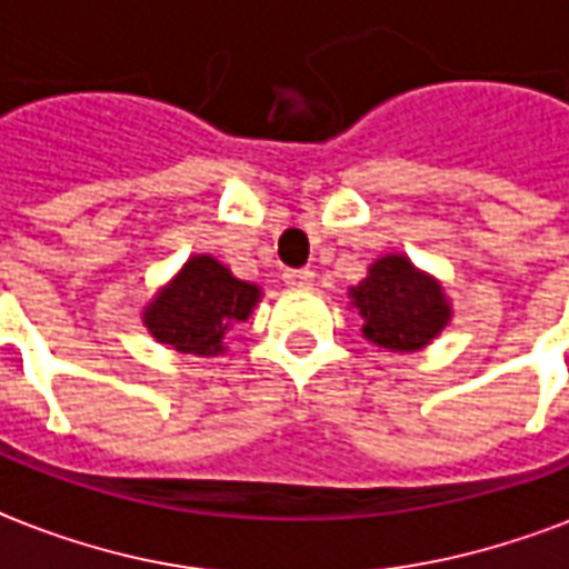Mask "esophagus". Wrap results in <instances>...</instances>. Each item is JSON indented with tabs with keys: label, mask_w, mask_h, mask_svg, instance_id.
<instances>
[{
	"label": "esophagus",
	"mask_w": 569,
	"mask_h": 569,
	"mask_svg": "<svg viewBox=\"0 0 569 569\" xmlns=\"http://www.w3.org/2000/svg\"><path fill=\"white\" fill-rule=\"evenodd\" d=\"M312 269H288V272H284V284H288V288H312Z\"/></svg>",
	"instance_id": "esophagus-1"
}]
</instances>
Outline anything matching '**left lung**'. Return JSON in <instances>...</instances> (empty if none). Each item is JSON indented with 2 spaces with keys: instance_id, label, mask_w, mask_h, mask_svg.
Masks as SVG:
<instances>
[{
  "instance_id": "1",
  "label": "left lung",
  "mask_w": 569,
  "mask_h": 569,
  "mask_svg": "<svg viewBox=\"0 0 569 569\" xmlns=\"http://www.w3.org/2000/svg\"><path fill=\"white\" fill-rule=\"evenodd\" d=\"M348 300L363 321V339L391 355L427 348L455 315L442 281L400 251L372 260L367 279L348 288Z\"/></svg>"
}]
</instances>
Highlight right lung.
<instances>
[{
  "label": "right lung",
  "mask_w": 569,
  "mask_h": 569,
  "mask_svg": "<svg viewBox=\"0 0 569 569\" xmlns=\"http://www.w3.org/2000/svg\"><path fill=\"white\" fill-rule=\"evenodd\" d=\"M263 288L236 279L211 254H190L163 288L144 302L142 325L160 342L197 358L227 351V333L254 312Z\"/></svg>",
  "instance_id": "right-lung-1"
}]
</instances>
